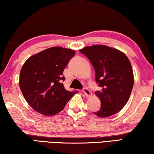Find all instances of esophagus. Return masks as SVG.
I'll return each mask as SVG.
<instances>
[{"label":"esophagus","mask_w":154,"mask_h":154,"mask_svg":"<svg viewBox=\"0 0 154 154\" xmlns=\"http://www.w3.org/2000/svg\"><path fill=\"white\" fill-rule=\"evenodd\" d=\"M83 92H84V95H85V96H86V97H90V96H91V95H92V93L91 92V91L87 88H84Z\"/></svg>","instance_id":"1"}]
</instances>
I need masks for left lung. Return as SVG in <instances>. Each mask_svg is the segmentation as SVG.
I'll use <instances>...</instances> for the list:
<instances>
[{
    "label": "left lung",
    "instance_id": "1",
    "mask_svg": "<svg viewBox=\"0 0 154 154\" xmlns=\"http://www.w3.org/2000/svg\"><path fill=\"white\" fill-rule=\"evenodd\" d=\"M79 51L91 63L96 83L101 87L95 92L100 100V109L94 113L103 118L118 113L127 103L133 87L129 59L119 50L102 45L84 47Z\"/></svg>",
    "mask_w": 154,
    "mask_h": 154
}]
</instances>
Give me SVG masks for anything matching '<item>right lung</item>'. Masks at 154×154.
I'll use <instances>...</instances> for the list:
<instances>
[{
	"label": "right lung",
	"instance_id": "add662e5",
	"mask_svg": "<svg viewBox=\"0 0 154 154\" xmlns=\"http://www.w3.org/2000/svg\"><path fill=\"white\" fill-rule=\"evenodd\" d=\"M74 50L54 47L30 57L19 76V86L29 105L37 112L52 116L64 109L77 91H69L63 82V70Z\"/></svg>",
	"mask_w": 154,
	"mask_h": 154
}]
</instances>
